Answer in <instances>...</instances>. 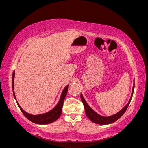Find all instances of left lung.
Returning <instances> with one entry per match:
<instances>
[{"label":"left lung","mask_w":148,"mask_h":148,"mask_svg":"<svg viewBox=\"0 0 148 148\" xmlns=\"http://www.w3.org/2000/svg\"><path fill=\"white\" fill-rule=\"evenodd\" d=\"M134 88H135V79H134V83H133V89H132V95L130 97V99L128 102V104L117 114L110 115V116H108V117H104V116H102L99 114H98L97 112H96L88 104V103L86 102V101H85L83 95L81 94V99L83 103L85 113H86V116L89 119V120H91L92 121V122L97 124L107 125V124H110V123L115 122V121H117L119 119H120L121 117H122V116L123 115V114L125 112V111L127 110L130 103V101L132 100V98L133 95Z\"/></svg>","instance_id":"left-lung-1"}]
</instances>
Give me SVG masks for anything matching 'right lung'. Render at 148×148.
I'll use <instances>...</instances> for the list:
<instances>
[{
    "label": "right lung",
    "mask_w": 148,
    "mask_h": 148,
    "mask_svg": "<svg viewBox=\"0 0 148 148\" xmlns=\"http://www.w3.org/2000/svg\"><path fill=\"white\" fill-rule=\"evenodd\" d=\"M14 78H15V71H13L12 74V89H13V96H14L15 99L16 101V103L22 112V113L24 114L25 117L27 118L31 122H32L36 124H40V125H45L54 122V121L57 120L60 117V116L62 114V107H63L64 101L65 98V96L67 94V91H68V88L69 84L66 86V87L64 89V90L62 91V92L61 94L60 100L59 102L57 103V104L53 107V108L50 111L47 112L46 113H44L42 114H39V115H32L26 112L23 109L21 108L18 102H17L15 92H14Z\"/></svg>",
    "instance_id": "1"
}]
</instances>
